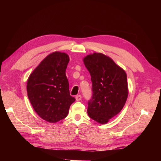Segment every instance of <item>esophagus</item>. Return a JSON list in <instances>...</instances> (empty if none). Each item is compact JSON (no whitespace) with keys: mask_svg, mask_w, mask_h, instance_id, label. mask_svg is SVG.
Masks as SVG:
<instances>
[{"mask_svg":"<svg viewBox=\"0 0 161 161\" xmlns=\"http://www.w3.org/2000/svg\"><path fill=\"white\" fill-rule=\"evenodd\" d=\"M75 98H76V101H80L81 99H82V97H81L80 95H76V96L75 97Z\"/></svg>","mask_w":161,"mask_h":161,"instance_id":"34e87169","label":"esophagus"}]
</instances>
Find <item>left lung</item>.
Masks as SVG:
<instances>
[{
    "label": "left lung",
    "mask_w": 161,
    "mask_h": 161,
    "mask_svg": "<svg viewBox=\"0 0 161 161\" xmlns=\"http://www.w3.org/2000/svg\"><path fill=\"white\" fill-rule=\"evenodd\" d=\"M91 76L92 95L87 113L91 119L104 124L119 114L128 95L127 75L114 61L101 53L83 58Z\"/></svg>",
    "instance_id": "obj_1"
}]
</instances>
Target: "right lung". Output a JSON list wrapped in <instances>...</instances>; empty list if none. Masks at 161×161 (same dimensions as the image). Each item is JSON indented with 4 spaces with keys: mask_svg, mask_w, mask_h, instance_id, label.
I'll return each instance as SVG.
<instances>
[{
    "mask_svg": "<svg viewBox=\"0 0 161 161\" xmlns=\"http://www.w3.org/2000/svg\"><path fill=\"white\" fill-rule=\"evenodd\" d=\"M69 56L55 52L43 59L29 76L28 98L41 118L56 123L65 118L75 97L70 95L66 69Z\"/></svg>",
    "mask_w": 161,
    "mask_h": 161,
    "instance_id": "add662e5",
    "label": "right lung"
}]
</instances>
